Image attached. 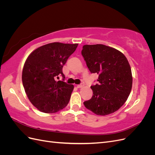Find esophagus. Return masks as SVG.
<instances>
[{
    "mask_svg": "<svg viewBox=\"0 0 155 155\" xmlns=\"http://www.w3.org/2000/svg\"><path fill=\"white\" fill-rule=\"evenodd\" d=\"M83 86H84L83 84H80V85H77V87H78V88H82Z\"/></svg>",
    "mask_w": 155,
    "mask_h": 155,
    "instance_id": "34e87169",
    "label": "esophagus"
}]
</instances>
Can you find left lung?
Returning <instances> with one entry per match:
<instances>
[{
	"label": "left lung",
	"instance_id": "8db88e82",
	"mask_svg": "<svg viewBox=\"0 0 155 155\" xmlns=\"http://www.w3.org/2000/svg\"><path fill=\"white\" fill-rule=\"evenodd\" d=\"M81 54L91 72L98 74V84L91 87L92 97L84 105L96 115L113 113L125 104L132 88L127 59L120 51L101 44L84 45Z\"/></svg>",
	"mask_w": 155,
	"mask_h": 155
}]
</instances>
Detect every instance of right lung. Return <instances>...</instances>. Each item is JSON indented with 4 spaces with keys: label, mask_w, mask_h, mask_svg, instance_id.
<instances>
[{
    "label": "right lung",
    "mask_w": 155,
    "mask_h": 155,
    "mask_svg": "<svg viewBox=\"0 0 155 155\" xmlns=\"http://www.w3.org/2000/svg\"><path fill=\"white\" fill-rule=\"evenodd\" d=\"M78 45L51 43L34 50L27 58L22 73L23 87L39 111L55 113L68 105L74 87L55 79L59 76L65 78L63 67Z\"/></svg>",
    "instance_id": "obj_1"
}]
</instances>
